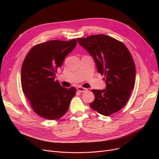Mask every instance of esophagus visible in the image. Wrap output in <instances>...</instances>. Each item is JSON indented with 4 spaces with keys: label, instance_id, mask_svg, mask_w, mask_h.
I'll return each mask as SVG.
<instances>
[{
    "label": "esophagus",
    "instance_id": "1",
    "mask_svg": "<svg viewBox=\"0 0 159 159\" xmlns=\"http://www.w3.org/2000/svg\"><path fill=\"white\" fill-rule=\"evenodd\" d=\"M76 89H77L78 91L80 92V93H84V92H86L88 90V89H86V88H83V87H81V86H79L76 88Z\"/></svg>",
    "mask_w": 159,
    "mask_h": 159
}]
</instances>
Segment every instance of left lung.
Returning a JSON list of instances; mask_svg holds the SVG:
<instances>
[{"label":"left lung","mask_w":159,"mask_h":159,"mask_svg":"<svg viewBox=\"0 0 159 159\" xmlns=\"http://www.w3.org/2000/svg\"><path fill=\"white\" fill-rule=\"evenodd\" d=\"M95 61L98 72L104 75L106 88L92 90L95 99L89 104L98 113L109 116L124 107L135 82V66L124 43L104 34L77 39Z\"/></svg>","instance_id":"left-lung-1"}]
</instances>
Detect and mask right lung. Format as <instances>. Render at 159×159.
Listing matches in <instances>:
<instances>
[{"label": "right lung", "mask_w": 159, "mask_h": 159, "mask_svg": "<svg viewBox=\"0 0 159 159\" xmlns=\"http://www.w3.org/2000/svg\"><path fill=\"white\" fill-rule=\"evenodd\" d=\"M76 43V39L50 40L34 45L24 59L21 69L23 93L34 111L43 118H61L76 94L75 87L64 88L55 78L65 57Z\"/></svg>", "instance_id": "obj_1"}]
</instances>
